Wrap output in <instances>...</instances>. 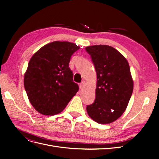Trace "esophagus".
Instances as JSON below:
<instances>
[{"label": "esophagus", "instance_id": "esophagus-1", "mask_svg": "<svg viewBox=\"0 0 159 159\" xmlns=\"http://www.w3.org/2000/svg\"><path fill=\"white\" fill-rule=\"evenodd\" d=\"M85 86H86V82L84 80H83L80 84V89H83V88H85Z\"/></svg>", "mask_w": 159, "mask_h": 159}]
</instances>
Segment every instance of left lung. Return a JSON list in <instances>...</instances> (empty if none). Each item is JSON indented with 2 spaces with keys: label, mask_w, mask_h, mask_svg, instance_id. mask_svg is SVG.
I'll list each match as a JSON object with an SVG mask.
<instances>
[{
  "label": "left lung",
  "mask_w": 159,
  "mask_h": 159,
  "mask_svg": "<svg viewBox=\"0 0 159 159\" xmlns=\"http://www.w3.org/2000/svg\"><path fill=\"white\" fill-rule=\"evenodd\" d=\"M97 73L95 99L88 105V116L100 124L110 123L125 111L133 91V80L127 59L106 45L86 47Z\"/></svg>",
  "instance_id": "8db88e82"
}]
</instances>
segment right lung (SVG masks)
I'll return each instance as SVG.
<instances>
[{
  "mask_svg": "<svg viewBox=\"0 0 159 159\" xmlns=\"http://www.w3.org/2000/svg\"><path fill=\"white\" fill-rule=\"evenodd\" d=\"M80 47L68 41H53L30 58L24 76L30 102L37 111L52 116L61 112L79 90L69 67L71 55Z\"/></svg>",
  "mask_w": 159,
  "mask_h": 159,
  "instance_id": "1",
  "label": "right lung"
}]
</instances>
